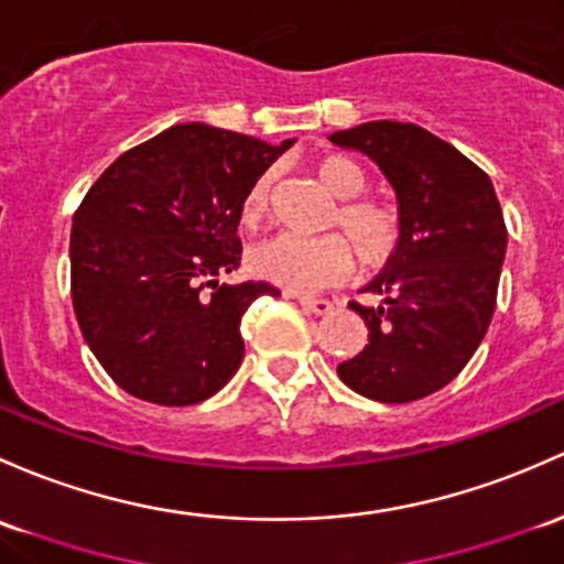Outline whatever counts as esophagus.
Instances as JSON below:
<instances>
[{"instance_id":"34e87169","label":"esophagus","mask_w":564,"mask_h":564,"mask_svg":"<svg viewBox=\"0 0 564 564\" xmlns=\"http://www.w3.org/2000/svg\"><path fill=\"white\" fill-rule=\"evenodd\" d=\"M300 305L305 307V311L316 313V316H324V313L332 311V302L324 297H300Z\"/></svg>"}]
</instances>
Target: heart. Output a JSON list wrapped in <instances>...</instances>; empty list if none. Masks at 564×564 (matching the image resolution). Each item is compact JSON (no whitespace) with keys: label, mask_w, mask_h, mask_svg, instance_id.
Returning a JSON list of instances; mask_svg holds the SVG:
<instances>
[{"label":"heart","mask_w":564,"mask_h":564,"mask_svg":"<svg viewBox=\"0 0 564 564\" xmlns=\"http://www.w3.org/2000/svg\"><path fill=\"white\" fill-rule=\"evenodd\" d=\"M316 175L337 199H343L329 224L340 227L346 237L340 232L318 237L281 235L251 251V270L292 292H318L340 281L354 270L357 257L365 270H381L400 253L405 237V224L397 207L361 197L370 177L357 159L327 153L316 162ZM272 181V170H264L253 177L242 197L240 221L248 232H259L270 218Z\"/></svg>","instance_id":"heart-1"}]
</instances>
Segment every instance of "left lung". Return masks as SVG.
<instances>
[{"instance_id": "1", "label": "left lung", "mask_w": 564, "mask_h": 564, "mask_svg": "<svg viewBox=\"0 0 564 564\" xmlns=\"http://www.w3.org/2000/svg\"><path fill=\"white\" fill-rule=\"evenodd\" d=\"M332 142L383 170L405 224L400 253L365 286L383 305H348L370 343L337 376L389 405L422 400L459 376L495 316L508 246L500 203L478 164L416 123L370 121Z\"/></svg>"}]
</instances>
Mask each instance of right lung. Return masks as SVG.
I'll return each mask as SVG.
<instances>
[{"instance_id":"add662e5","label":"right lung","mask_w":564,"mask_h":564,"mask_svg":"<svg viewBox=\"0 0 564 564\" xmlns=\"http://www.w3.org/2000/svg\"><path fill=\"white\" fill-rule=\"evenodd\" d=\"M281 145L177 123L121 153L73 216L69 289L88 348L127 394L197 405L240 367V318L267 281L237 286V237L248 186Z\"/></svg>"}]
</instances>
